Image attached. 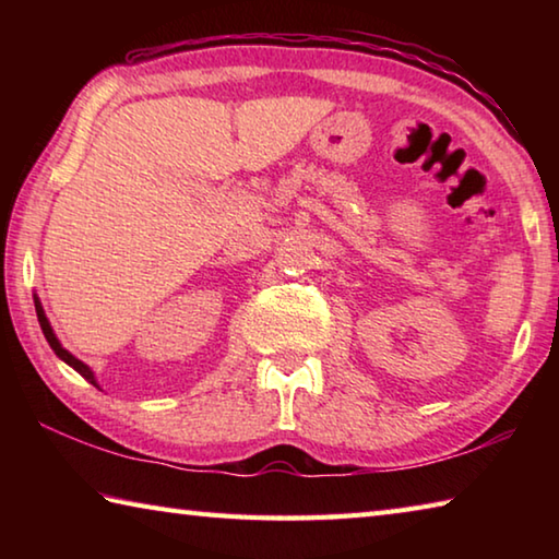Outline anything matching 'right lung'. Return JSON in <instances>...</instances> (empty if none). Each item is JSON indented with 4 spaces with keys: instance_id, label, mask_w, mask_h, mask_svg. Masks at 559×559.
<instances>
[{
    "instance_id": "obj_1",
    "label": "right lung",
    "mask_w": 559,
    "mask_h": 559,
    "mask_svg": "<svg viewBox=\"0 0 559 559\" xmlns=\"http://www.w3.org/2000/svg\"><path fill=\"white\" fill-rule=\"evenodd\" d=\"M34 306H36V316H39V325H41V330H44V337L49 340V345H51V349L56 355H59L66 365H71L75 372H79L81 377H86V380L91 382V384H96V380H93V372L88 370L86 365L81 362V359H75L69 349H63L61 347V343L59 340H56V335H53V330H51V325H49V320H46V316H44V308H41V302H39V298H34ZM98 386V384H96Z\"/></svg>"
}]
</instances>
